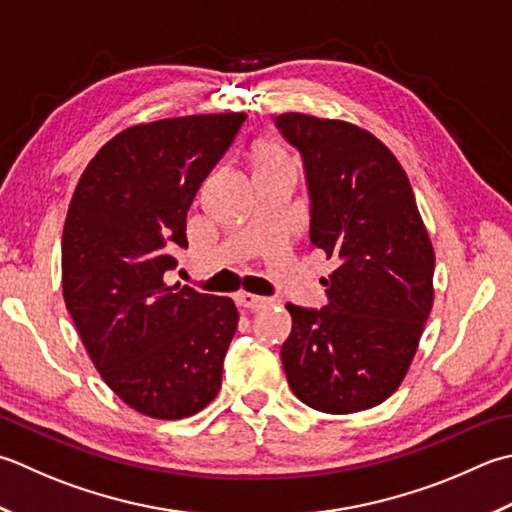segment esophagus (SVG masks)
Wrapping results in <instances>:
<instances>
[{
	"label": "esophagus",
	"instance_id": "esophagus-1",
	"mask_svg": "<svg viewBox=\"0 0 512 512\" xmlns=\"http://www.w3.org/2000/svg\"><path fill=\"white\" fill-rule=\"evenodd\" d=\"M237 304L242 308H250V310H257V308H264L268 304V299L262 295H255V293H237Z\"/></svg>",
	"mask_w": 512,
	"mask_h": 512
}]
</instances>
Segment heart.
<instances>
[{
  "instance_id": "heart-1",
  "label": "heart",
  "mask_w": 512,
  "mask_h": 512,
  "mask_svg": "<svg viewBox=\"0 0 512 512\" xmlns=\"http://www.w3.org/2000/svg\"><path fill=\"white\" fill-rule=\"evenodd\" d=\"M279 162H286V157H284V153L277 146L264 144V146H259L255 150V168L273 166V164H279Z\"/></svg>"
}]
</instances>
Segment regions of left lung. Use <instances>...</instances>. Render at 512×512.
<instances>
[{"mask_svg":"<svg viewBox=\"0 0 512 512\" xmlns=\"http://www.w3.org/2000/svg\"><path fill=\"white\" fill-rule=\"evenodd\" d=\"M275 124L304 159L310 244L337 264L324 308L286 304L288 386L322 413H359L404 382L433 308L435 250L406 170L373 133L304 113Z\"/></svg>","mask_w":512,"mask_h":512,"instance_id":"left-lung-1","label":"left lung"}]
</instances>
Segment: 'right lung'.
I'll return each instance as SVG.
<instances>
[{"mask_svg": "<svg viewBox=\"0 0 512 512\" xmlns=\"http://www.w3.org/2000/svg\"><path fill=\"white\" fill-rule=\"evenodd\" d=\"M246 113L130 126L97 150L70 199L64 302L108 388L137 413L184 419L222 388L239 313L230 297L168 286L170 248H188L186 213Z\"/></svg>", "mask_w": 512, "mask_h": 512, "instance_id": "add662e5", "label": "right lung"}]
</instances>
